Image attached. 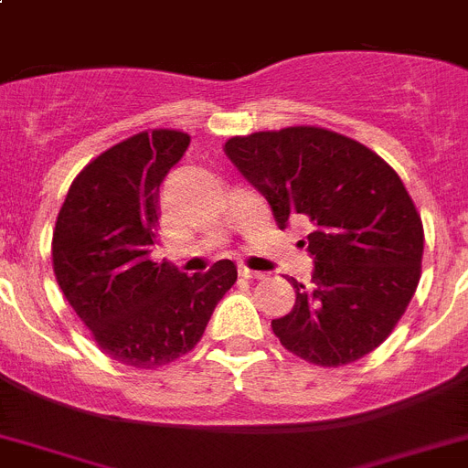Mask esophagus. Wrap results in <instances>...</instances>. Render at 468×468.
Listing matches in <instances>:
<instances>
[{"instance_id": "1", "label": "esophagus", "mask_w": 468, "mask_h": 468, "mask_svg": "<svg viewBox=\"0 0 468 468\" xmlns=\"http://www.w3.org/2000/svg\"><path fill=\"white\" fill-rule=\"evenodd\" d=\"M238 273L242 275V278H250V280H259V278H263V275H266V273H261V271H251V268H247L245 263H239Z\"/></svg>"}]
</instances>
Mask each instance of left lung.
<instances>
[{"instance_id": "1", "label": "left lung", "mask_w": 468, "mask_h": 468, "mask_svg": "<svg viewBox=\"0 0 468 468\" xmlns=\"http://www.w3.org/2000/svg\"><path fill=\"white\" fill-rule=\"evenodd\" d=\"M223 150L280 229L292 218L311 223L302 242L311 282L292 280L294 308L271 323L280 344L323 367L375 351L421 273L424 229L400 176L363 144L320 127L235 136Z\"/></svg>"}]
</instances>
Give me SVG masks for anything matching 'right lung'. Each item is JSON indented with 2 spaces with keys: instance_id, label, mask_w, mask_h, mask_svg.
Wrapping results in <instances>:
<instances>
[{
  "instance_id": "right-lung-1",
  "label": "right lung",
  "mask_w": 468,
  "mask_h": 468,
  "mask_svg": "<svg viewBox=\"0 0 468 468\" xmlns=\"http://www.w3.org/2000/svg\"><path fill=\"white\" fill-rule=\"evenodd\" d=\"M190 145L174 129L112 145L77 174L56 218L54 273L112 360L153 369L186 356L238 280L233 261L186 275L155 263L160 186Z\"/></svg>"
}]
</instances>
